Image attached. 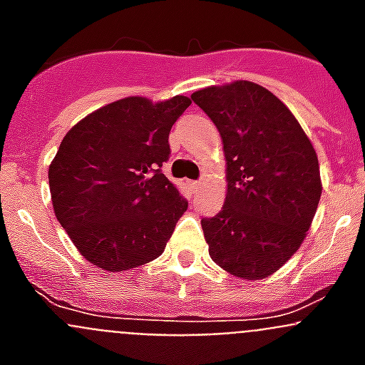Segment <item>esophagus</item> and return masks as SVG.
Masks as SVG:
<instances>
[{"mask_svg": "<svg viewBox=\"0 0 365 365\" xmlns=\"http://www.w3.org/2000/svg\"><path fill=\"white\" fill-rule=\"evenodd\" d=\"M199 186H201V180H193L192 188H199Z\"/></svg>", "mask_w": 365, "mask_h": 365, "instance_id": "esophagus-1", "label": "esophagus"}]
</instances>
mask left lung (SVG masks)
Wrapping results in <instances>:
<instances>
[{"label": "left lung", "mask_w": 365, "mask_h": 365, "mask_svg": "<svg viewBox=\"0 0 365 365\" xmlns=\"http://www.w3.org/2000/svg\"><path fill=\"white\" fill-rule=\"evenodd\" d=\"M192 100L212 118L227 159V199L201 219L212 259L243 279H263L291 259L322 195L318 157L299 122L269 89L240 80Z\"/></svg>", "instance_id": "left-lung-1"}]
</instances>
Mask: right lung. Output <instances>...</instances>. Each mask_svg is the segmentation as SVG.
I'll return each mask as SVG.
<instances>
[{
    "label": "right lung",
    "instance_id": "add662e5",
    "mask_svg": "<svg viewBox=\"0 0 365 365\" xmlns=\"http://www.w3.org/2000/svg\"><path fill=\"white\" fill-rule=\"evenodd\" d=\"M192 104L117 100L73 125L49 166L56 219L80 254L109 272L164 252L188 201L163 173L170 130Z\"/></svg>",
    "mask_w": 365,
    "mask_h": 365
}]
</instances>
